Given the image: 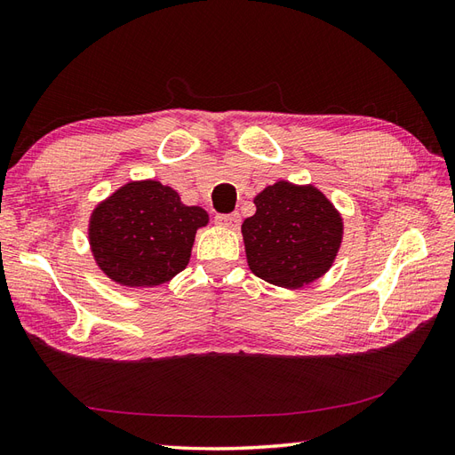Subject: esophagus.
<instances>
[{
    "instance_id": "obj_1",
    "label": "esophagus",
    "mask_w": 455,
    "mask_h": 455,
    "mask_svg": "<svg viewBox=\"0 0 455 455\" xmlns=\"http://www.w3.org/2000/svg\"><path fill=\"white\" fill-rule=\"evenodd\" d=\"M241 222V216L237 212L233 214H218L216 216V224L222 226V228H228V229H235Z\"/></svg>"
}]
</instances>
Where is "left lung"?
<instances>
[{"instance_id":"obj_1","label":"left lung","mask_w":455,"mask_h":455,"mask_svg":"<svg viewBox=\"0 0 455 455\" xmlns=\"http://www.w3.org/2000/svg\"><path fill=\"white\" fill-rule=\"evenodd\" d=\"M256 212L241 226L251 272L267 283L300 289L323 277L339 254L345 222L312 183L285 180L254 197Z\"/></svg>"}]
</instances>
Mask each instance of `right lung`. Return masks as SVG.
<instances>
[{
	"instance_id": "right-lung-1",
	"label": "right lung",
	"mask_w": 455,
	"mask_h": 455,
	"mask_svg": "<svg viewBox=\"0 0 455 455\" xmlns=\"http://www.w3.org/2000/svg\"><path fill=\"white\" fill-rule=\"evenodd\" d=\"M206 224L204 208L183 204L176 189L156 180H132L93 208L88 241L110 281L145 289L188 267L195 235Z\"/></svg>"
}]
</instances>
